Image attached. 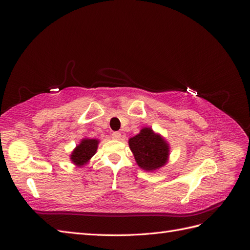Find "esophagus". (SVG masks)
Returning a JSON list of instances; mask_svg holds the SVG:
<instances>
[{
	"label": "esophagus",
	"mask_w": 250,
	"mask_h": 250,
	"mask_svg": "<svg viewBox=\"0 0 250 250\" xmlns=\"http://www.w3.org/2000/svg\"><path fill=\"white\" fill-rule=\"evenodd\" d=\"M111 138H112L113 140L119 141L121 138H122V134H121V132H113V133L111 134Z\"/></svg>",
	"instance_id": "34e87169"
}]
</instances>
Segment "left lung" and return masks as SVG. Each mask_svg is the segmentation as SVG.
<instances>
[{
    "label": "left lung",
    "mask_w": 250,
    "mask_h": 250,
    "mask_svg": "<svg viewBox=\"0 0 250 250\" xmlns=\"http://www.w3.org/2000/svg\"><path fill=\"white\" fill-rule=\"evenodd\" d=\"M138 166L145 171L153 172L168 163L169 143L151 127H143L140 133L128 141Z\"/></svg>",
    "instance_id": "1"
}]
</instances>
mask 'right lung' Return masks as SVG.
<instances>
[{"mask_svg": "<svg viewBox=\"0 0 250 250\" xmlns=\"http://www.w3.org/2000/svg\"><path fill=\"white\" fill-rule=\"evenodd\" d=\"M99 140L98 139H88L83 138L78 145L74 148L70 155L71 162L76 166V167H83L87 165L92 157L96 154L98 145H99Z\"/></svg>", "mask_w": 250, "mask_h": 250, "instance_id": "obj_1", "label": "right lung"}]
</instances>
